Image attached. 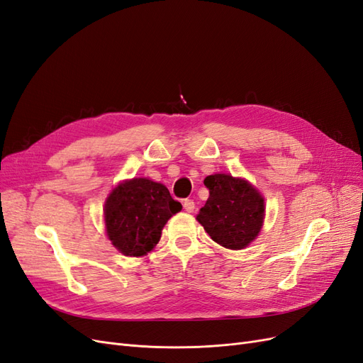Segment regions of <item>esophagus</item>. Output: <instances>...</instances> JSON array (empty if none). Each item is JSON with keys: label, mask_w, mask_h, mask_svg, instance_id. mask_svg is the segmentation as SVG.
Returning a JSON list of instances; mask_svg holds the SVG:
<instances>
[{"label": "esophagus", "mask_w": 363, "mask_h": 363, "mask_svg": "<svg viewBox=\"0 0 363 363\" xmlns=\"http://www.w3.org/2000/svg\"><path fill=\"white\" fill-rule=\"evenodd\" d=\"M183 207H184V211L188 212V213H192L194 212V208H195V203L192 201V200H184L183 201Z\"/></svg>", "instance_id": "1"}]
</instances>
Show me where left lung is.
Instances as JSON below:
<instances>
[{"mask_svg":"<svg viewBox=\"0 0 363 363\" xmlns=\"http://www.w3.org/2000/svg\"><path fill=\"white\" fill-rule=\"evenodd\" d=\"M208 199L196 215L216 244L242 250L259 235L265 218V200L245 179L213 174L204 179Z\"/></svg>","mask_w":363,"mask_h":363,"instance_id":"obj_1","label":"left lung"}]
</instances>
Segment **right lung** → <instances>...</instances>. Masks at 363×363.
Returning a JSON list of instances; mask_svg holds the SVG:
<instances>
[{"label":"right lung","mask_w":363,"mask_h":363,"mask_svg":"<svg viewBox=\"0 0 363 363\" xmlns=\"http://www.w3.org/2000/svg\"><path fill=\"white\" fill-rule=\"evenodd\" d=\"M182 211L168 188L150 179L121 182L104 203L107 238L124 256H145L156 247L168 219Z\"/></svg>","instance_id":"1"}]
</instances>
